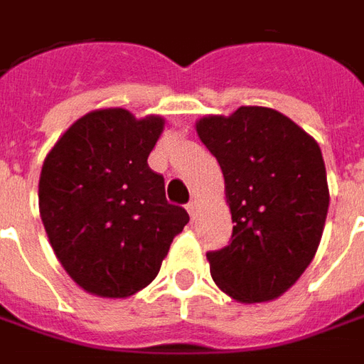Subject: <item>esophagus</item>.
<instances>
[{
    "mask_svg": "<svg viewBox=\"0 0 364 364\" xmlns=\"http://www.w3.org/2000/svg\"><path fill=\"white\" fill-rule=\"evenodd\" d=\"M197 210H198V200L197 198H193L189 205H187V213H189L191 216L195 218V216H197Z\"/></svg>",
    "mask_w": 364,
    "mask_h": 364,
    "instance_id": "1",
    "label": "esophagus"
}]
</instances>
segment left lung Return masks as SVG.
<instances>
[{
	"mask_svg": "<svg viewBox=\"0 0 364 364\" xmlns=\"http://www.w3.org/2000/svg\"><path fill=\"white\" fill-rule=\"evenodd\" d=\"M197 134L220 164L234 230L208 252L210 274L242 304L274 300L318 252L329 206L321 150L296 122L269 107H240L197 120Z\"/></svg>",
	"mask_w": 364,
	"mask_h": 364,
	"instance_id": "8db88e82",
	"label": "left lung"
}]
</instances>
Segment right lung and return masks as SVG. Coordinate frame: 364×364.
Returning a JSON list of instances; mask_svg holds the SVG:
<instances>
[{
    "mask_svg": "<svg viewBox=\"0 0 364 364\" xmlns=\"http://www.w3.org/2000/svg\"><path fill=\"white\" fill-rule=\"evenodd\" d=\"M159 114L120 107L77 119L44 158L38 210L56 257L85 292L127 298L159 273L189 222L169 205L148 156L164 132Z\"/></svg>",
    "mask_w": 364,
    "mask_h": 364,
    "instance_id": "right-lung-1",
    "label": "right lung"
}]
</instances>
